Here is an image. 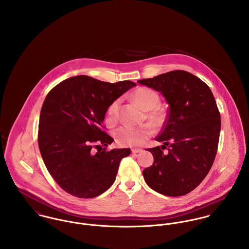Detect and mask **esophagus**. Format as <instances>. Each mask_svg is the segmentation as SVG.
<instances>
[{
  "label": "esophagus",
  "instance_id": "1",
  "mask_svg": "<svg viewBox=\"0 0 249 249\" xmlns=\"http://www.w3.org/2000/svg\"><path fill=\"white\" fill-rule=\"evenodd\" d=\"M141 151H142L141 148H132V149H131V152H132V153H139V152H141Z\"/></svg>",
  "mask_w": 249,
  "mask_h": 249
}]
</instances>
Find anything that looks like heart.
Here are the masks:
<instances>
[{"instance_id": "1", "label": "heart", "mask_w": 249, "mask_h": 249, "mask_svg": "<svg viewBox=\"0 0 249 249\" xmlns=\"http://www.w3.org/2000/svg\"><path fill=\"white\" fill-rule=\"evenodd\" d=\"M132 98L141 107L146 110V119L155 126L162 124L164 121V113L158 107L160 104L159 95L152 89L147 87H139L132 93ZM121 100H114L107 108V122L115 124L119 118V108ZM152 125L143 124L138 126L124 125L114 132L115 141L122 146H141L148 140L152 134Z\"/></svg>"}]
</instances>
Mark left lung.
Wrapping results in <instances>:
<instances>
[{
    "mask_svg": "<svg viewBox=\"0 0 249 249\" xmlns=\"http://www.w3.org/2000/svg\"><path fill=\"white\" fill-rule=\"evenodd\" d=\"M138 82L160 92L169 104L163 129L155 138L164 144L146 148L154 161L142 171L144 181L168 196L187 195L206 178L216 154L220 114L213 93L200 78L182 70Z\"/></svg>",
    "mask_w": 249,
    "mask_h": 249,
    "instance_id": "1",
    "label": "left lung"
}]
</instances>
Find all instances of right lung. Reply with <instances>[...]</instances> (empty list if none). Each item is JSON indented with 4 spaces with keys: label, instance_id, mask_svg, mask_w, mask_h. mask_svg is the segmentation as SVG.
Wrapping results in <instances>:
<instances>
[{
    "label": "right lung",
    "instance_id": "obj_1",
    "mask_svg": "<svg viewBox=\"0 0 249 249\" xmlns=\"http://www.w3.org/2000/svg\"><path fill=\"white\" fill-rule=\"evenodd\" d=\"M135 85L76 75L48 93L40 112L38 145L47 170L66 193L93 198L115 181L130 149H107L114 139L106 132L104 120L109 105Z\"/></svg>",
    "mask_w": 249,
    "mask_h": 249
}]
</instances>
